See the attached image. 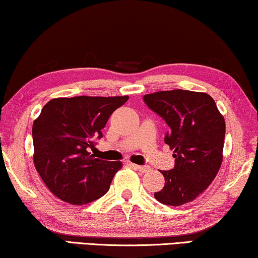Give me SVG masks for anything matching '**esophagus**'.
Masks as SVG:
<instances>
[{
    "label": "esophagus",
    "mask_w": 258,
    "mask_h": 258,
    "mask_svg": "<svg viewBox=\"0 0 258 258\" xmlns=\"http://www.w3.org/2000/svg\"><path fill=\"white\" fill-rule=\"evenodd\" d=\"M131 166L133 167V168H136L137 170H139L141 173H146L150 170V167L148 166H139V165H134V164H131Z\"/></svg>",
    "instance_id": "1"
}]
</instances>
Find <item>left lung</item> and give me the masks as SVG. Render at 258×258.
<instances>
[{"label":"left lung","instance_id":"8db88e82","mask_svg":"<svg viewBox=\"0 0 258 258\" xmlns=\"http://www.w3.org/2000/svg\"><path fill=\"white\" fill-rule=\"evenodd\" d=\"M144 101L169 126L165 143L175 158L173 169L161 170L165 186L154 198L167 206L186 205L207 189L222 164L223 115L203 92L159 91L145 94Z\"/></svg>","mask_w":258,"mask_h":258}]
</instances>
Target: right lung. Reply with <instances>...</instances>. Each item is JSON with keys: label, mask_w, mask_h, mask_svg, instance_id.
Segmentation results:
<instances>
[{"label": "right lung", "mask_w": 258, "mask_h": 258, "mask_svg": "<svg viewBox=\"0 0 258 258\" xmlns=\"http://www.w3.org/2000/svg\"><path fill=\"white\" fill-rule=\"evenodd\" d=\"M128 96L55 98L32 125L34 164L53 195L75 206L106 194L120 161L100 160L90 153L103 137L110 115Z\"/></svg>", "instance_id": "add662e5"}]
</instances>
